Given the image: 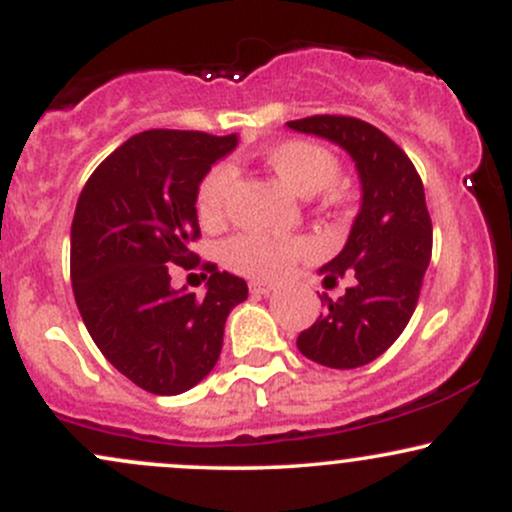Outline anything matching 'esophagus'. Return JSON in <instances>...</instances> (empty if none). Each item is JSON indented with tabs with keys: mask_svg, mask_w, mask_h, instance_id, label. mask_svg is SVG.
<instances>
[{
	"mask_svg": "<svg viewBox=\"0 0 512 512\" xmlns=\"http://www.w3.org/2000/svg\"><path fill=\"white\" fill-rule=\"evenodd\" d=\"M250 291L255 293V296H269V293L274 291V286L272 284H262V281H252Z\"/></svg>",
	"mask_w": 512,
	"mask_h": 512,
	"instance_id": "esophagus-1",
	"label": "esophagus"
}]
</instances>
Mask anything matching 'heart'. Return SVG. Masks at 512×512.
I'll return each instance as SVG.
<instances>
[{
    "mask_svg": "<svg viewBox=\"0 0 512 512\" xmlns=\"http://www.w3.org/2000/svg\"><path fill=\"white\" fill-rule=\"evenodd\" d=\"M262 161L298 197H313L330 190L342 173V166L330 149L315 142H305V139H286V142L267 146L262 151ZM233 182H236L233 168L228 163H221V166L211 168L199 185L197 211L199 219L207 226L219 223L226 214ZM303 252L305 243L301 238L252 231L228 240L223 248V260L233 272L248 276V279L272 281L289 272Z\"/></svg>",
    "mask_w": 512,
    "mask_h": 512,
    "instance_id": "1",
    "label": "heart"
}]
</instances>
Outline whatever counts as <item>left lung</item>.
I'll return each mask as SVG.
<instances>
[{
    "instance_id": "left-lung-1",
    "label": "left lung",
    "mask_w": 512,
    "mask_h": 512,
    "mask_svg": "<svg viewBox=\"0 0 512 512\" xmlns=\"http://www.w3.org/2000/svg\"><path fill=\"white\" fill-rule=\"evenodd\" d=\"M286 127L344 149L361 182L349 238L320 267L327 286L344 272L356 281L339 301L325 296V313L298 334V351L327 368L366 366L395 344L419 301L433 245L424 182L387 134L356 117L315 115Z\"/></svg>"
}]
</instances>
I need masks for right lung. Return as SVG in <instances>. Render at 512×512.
Returning <instances> with one entry per match:
<instances>
[{"mask_svg":"<svg viewBox=\"0 0 512 512\" xmlns=\"http://www.w3.org/2000/svg\"><path fill=\"white\" fill-rule=\"evenodd\" d=\"M238 134L149 129L93 170L72 221V289L101 354L151 395H182L216 366L226 317L248 298L209 264L207 293L173 289L170 264L197 260V192Z\"/></svg>","mask_w":512,"mask_h":512,"instance_id":"add662e5","label":"right lung"}]
</instances>
